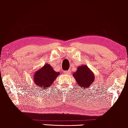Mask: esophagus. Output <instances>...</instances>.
<instances>
[{"label": "esophagus", "mask_w": 128, "mask_h": 128, "mask_svg": "<svg viewBox=\"0 0 128 128\" xmlns=\"http://www.w3.org/2000/svg\"><path fill=\"white\" fill-rule=\"evenodd\" d=\"M64 72L66 73V74H67V75H70V74H71V71L70 70H69L68 71H65Z\"/></svg>", "instance_id": "34e87169"}]
</instances>
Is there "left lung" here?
I'll return each mask as SVG.
<instances>
[{"mask_svg": "<svg viewBox=\"0 0 128 128\" xmlns=\"http://www.w3.org/2000/svg\"><path fill=\"white\" fill-rule=\"evenodd\" d=\"M73 77L80 87L88 89L95 80V76L93 72L86 65L78 66L77 71L72 74Z\"/></svg>", "mask_w": 128, "mask_h": 128, "instance_id": "1", "label": "left lung"}]
</instances>
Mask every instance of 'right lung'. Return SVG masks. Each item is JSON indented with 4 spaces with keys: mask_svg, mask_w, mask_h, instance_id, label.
Returning <instances> with one entry per match:
<instances>
[{
    "mask_svg": "<svg viewBox=\"0 0 128 128\" xmlns=\"http://www.w3.org/2000/svg\"><path fill=\"white\" fill-rule=\"evenodd\" d=\"M59 75V72L55 71L50 64H46L34 72L32 80L36 85L41 88L42 90H46L52 84Z\"/></svg>",
    "mask_w": 128,
    "mask_h": 128,
    "instance_id": "right-lung-1",
    "label": "right lung"
}]
</instances>
